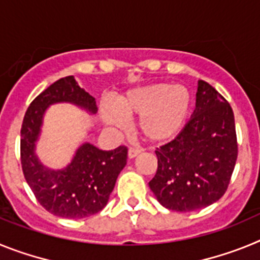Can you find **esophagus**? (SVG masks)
Instances as JSON below:
<instances>
[{"label":"esophagus","mask_w":260,"mask_h":260,"mask_svg":"<svg viewBox=\"0 0 260 260\" xmlns=\"http://www.w3.org/2000/svg\"><path fill=\"white\" fill-rule=\"evenodd\" d=\"M141 152H142V148H134V147H132V148H128L127 156L128 158H134L135 156H138Z\"/></svg>","instance_id":"34e87169"}]
</instances>
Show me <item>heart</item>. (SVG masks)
<instances>
[{"mask_svg":"<svg viewBox=\"0 0 260 260\" xmlns=\"http://www.w3.org/2000/svg\"><path fill=\"white\" fill-rule=\"evenodd\" d=\"M118 113L127 118L139 117L138 133L148 142H162L178 134L191 109V93L182 84L152 83L132 89L116 99ZM108 123L121 126L112 110H104Z\"/></svg>","mask_w":260,"mask_h":260,"instance_id":"heart-1","label":"heart"}]
</instances>
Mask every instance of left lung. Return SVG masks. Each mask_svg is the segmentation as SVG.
Wrapping results in <instances>:
<instances>
[{"mask_svg":"<svg viewBox=\"0 0 260 260\" xmlns=\"http://www.w3.org/2000/svg\"><path fill=\"white\" fill-rule=\"evenodd\" d=\"M155 153L157 171L148 185L161 206L191 212L219 201L228 189L238 155L229 103L199 80L194 114L180 134Z\"/></svg>","mask_w":260,"mask_h":260,"instance_id":"obj_1","label":"left lung"}]
</instances>
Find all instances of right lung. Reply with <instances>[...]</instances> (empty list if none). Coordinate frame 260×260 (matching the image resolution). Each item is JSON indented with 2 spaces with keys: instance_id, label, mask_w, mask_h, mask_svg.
I'll return each instance as SVG.
<instances>
[{
  "instance_id": "1",
  "label": "right lung",
  "mask_w": 260,
  "mask_h": 260,
  "mask_svg": "<svg viewBox=\"0 0 260 260\" xmlns=\"http://www.w3.org/2000/svg\"><path fill=\"white\" fill-rule=\"evenodd\" d=\"M71 103L88 113L98 112L95 98L80 88L73 75L50 84L29 104L20 130V162L24 178L39 203L53 215L65 219H83L107 206L117 177L127 160V148L99 150L83 143L63 169L43 165L35 153L36 142L48 107Z\"/></svg>"
}]
</instances>
